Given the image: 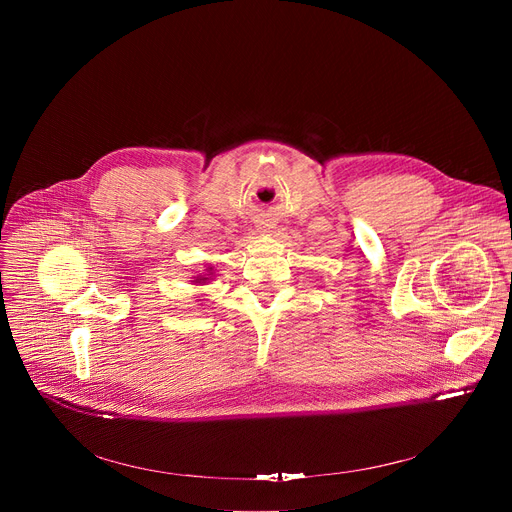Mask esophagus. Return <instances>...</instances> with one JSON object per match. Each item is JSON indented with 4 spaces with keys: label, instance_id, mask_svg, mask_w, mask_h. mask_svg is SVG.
Here are the masks:
<instances>
[{
    "label": "esophagus",
    "instance_id": "obj_1",
    "mask_svg": "<svg viewBox=\"0 0 512 512\" xmlns=\"http://www.w3.org/2000/svg\"><path fill=\"white\" fill-rule=\"evenodd\" d=\"M263 233H267V231H265V229H263Z\"/></svg>",
    "mask_w": 512,
    "mask_h": 512
}]
</instances>
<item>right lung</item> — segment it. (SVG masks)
Segmentation results:
<instances>
[{"label":"right lung","mask_w":512,"mask_h":512,"mask_svg":"<svg viewBox=\"0 0 512 512\" xmlns=\"http://www.w3.org/2000/svg\"><path fill=\"white\" fill-rule=\"evenodd\" d=\"M206 271H208V273H204V275H194V277H192V283L200 285V283H206V281H210V279H212V267H208Z\"/></svg>","instance_id":"obj_1"}]
</instances>
